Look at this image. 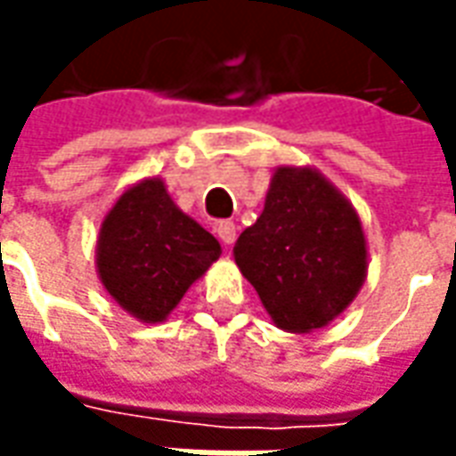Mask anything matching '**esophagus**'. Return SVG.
<instances>
[{"label":"esophagus","mask_w":456,"mask_h":456,"mask_svg":"<svg viewBox=\"0 0 456 456\" xmlns=\"http://www.w3.org/2000/svg\"><path fill=\"white\" fill-rule=\"evenodd\" d=\"M216 233H218V238L225 243V246H233V240H236V223H231V220H220L218 225H216Z\"/></svg>","instance_id":"34e87169"}]
</instances>
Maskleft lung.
Here are the masks:
<instances>
[{"mask_svg":"<svg viewBox=\"0 0 456 456\" xmlns=\"http://www.w3.org/2000/svg\"><path fill=\"white\" fill-rule=\"evenodd\" d=\"M279 330L306 335L338 320L368 276L358 210L314 167L273 169L261 216L233 246Z\"/></svg>","mask_w":456,"mask_h":456,"instance_id":"obj_1","label":"left lung"}]
</instances>
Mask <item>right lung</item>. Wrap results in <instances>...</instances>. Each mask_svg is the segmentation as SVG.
Returning a JSON list of instances; mask_svg holds the SVG:
<instances>
[{
  "label": "right lung",
  "mask_w": 456,
  "mask_h": 456,
  "mask_svg": "<svg viewBox=\"0 0 456 456\" xmlns=\"http://www.w3.org/2000/svg\"><path fill=\"white\" fill-rule=\"evenodd\" d=\"M220 254L218 240L169 198L165 180L144 177L129 184L103 216L96 272L124 312L157 324Z\"/></svg>",
  "instance_id": "right-lung-1"
}]
</instances>
